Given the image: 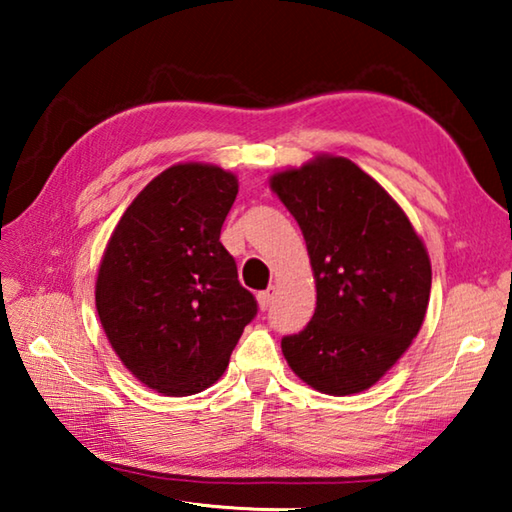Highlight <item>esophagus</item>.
<instances>
[{
    "label": "esophagus",
    "mask_w": 512,
    "mask_h": 512,
    "mask_svg": "<svg viewBox=\"0 0 512 512\" xmlns=\"http://www.w3.org/2000/svg\"><path fill=\"white\" fill-rule=\"evenodd\" d=\"M257 302H259V307H262V309L271 307V302H273V289H266V291H262V293H257Z\"/></svg>",
    "instance_id": "obj_1"
}]
</instances>
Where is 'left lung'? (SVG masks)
<instances>
[{"instance_id": "1", "label": "left lung", "mask_w": 512, "mask_h": 512, "mask_svg": "<svg viewBox=\"0 0 512 512\" xmlns=\"http://www.w3.org/2000/svg\"><path fill=\"white\" fill-rule=\"evenodd\" d=\"M268 183L300 225L316 280L314 316L284 336V359L320 393L368 391L424 323L427 248L395 198L341 155L320 153Z\"/></svg>"}]
</instances>
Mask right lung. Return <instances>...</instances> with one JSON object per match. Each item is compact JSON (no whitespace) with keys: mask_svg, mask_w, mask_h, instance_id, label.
<instances>
[{"mask_svg":"<svg viewBox=\"0 0 512 512\" xmlns=\"http://www.w3.org/2000/svg\"><path fill=\"white\" fill-rule=\"evenodd\" d=\"M237 192L232 171L173 164L126 207L103 250L94 287L103 332L126 370L162 395L219 381L257 314L219 241Z\"/></svg>","mask_w":512,"mask_h":512,"instance_id":"add662e5","label":"right lung"}]
</instances>
